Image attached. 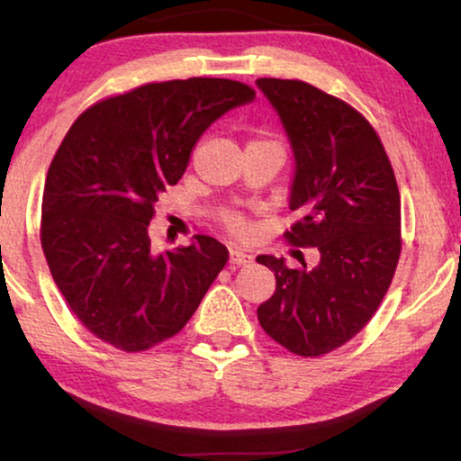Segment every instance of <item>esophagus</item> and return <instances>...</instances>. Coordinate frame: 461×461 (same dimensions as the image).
I'll use <instances>...</instances> for the list:
<instances>
[{
	"label": "esophagus",
	"mask_w": 461,
	"mask_h": 461,
	"mask_svg": "<svg viewBox=\"0 0 461 461\" xmlns=\"http://www.w3.org/2000/svg\"><path fill=\"white\" fill-rule=\"evenodd\" d=\"M251 260H254V256L251 254H248V251H243V249H230V254H229V262L230 264H237V267H243V264H249Z\"/></svg>",
	"instance_id": "esophagus-1"
}]
</instances>
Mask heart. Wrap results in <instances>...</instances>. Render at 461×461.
Here are the masks:
<instances>
[{
	"label": "heart",
	"mask_w": 461,
	"mask_h": 461,
	"mask_svg": "<svg viewBox=\"0 0 461 461\" xmlns=\"http://www.w3.org/2000/svg\"><path fill=\"white\" fill-rule=\"evenodd\" d=\"M226 224H229L230 229L237 230V232H243V230H245L243 218L237 216V213H230V216H226Z\"/></svg>",
	"instance_id": "1"
}]
</instances>
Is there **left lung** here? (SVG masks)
<instances>
[{
	"label": "left lung",
	"instance_id": "8db88e82",
	"mask_svg": "<svg viewBox=\"0 0 461 461\" xmlns=\"http://www.w3.org/2000/svg\"><path fill=\"white\" fill-rule=\"evenodd\" d=\"M294 153L289 241L319 251L314 268L258 256L276 289L258 306L275 342L319 357L355 338L386 295L401 256V194L375 130L352 106L295 79H256Z\"/></svg>",
	"mask_w": 461,
	"mask_h": 461
}]
</instances>
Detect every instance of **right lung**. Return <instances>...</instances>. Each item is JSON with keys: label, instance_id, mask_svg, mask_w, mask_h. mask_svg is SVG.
Instances as JSON below:
<instances>
[{"label": "right lung", "instance_id": "add662e5", "mask_svg": "<svg viewBox=\"0 0 461 461\" xmlns=\"http://www.w3.org/2000/svg\"><path fill=\"white\" fill-rule=\"evenodd\" d=\"M256 98L230 79L147 84L94 104L48 169L41 248L56 287L94 336L140 352L178 333L224 268L213 237L155 254L153 205L210 125Z\"/></svg>", "mask_w": 461, "mask_h": 461}]
</instances>
